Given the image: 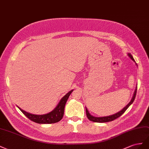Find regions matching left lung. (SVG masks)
<instances>
[{"label":"left lung","mask_w":149,"mask_h":149,"mask_svg":"<svg viewBox=\"0 0 149 149\" xmlns=\"http://www.w3.org/2000/svg\"><path fill=\"white\" fill-rule=\"evenodd\" d=\"M128 56L134 62H135V60L134 59L132 56L130 54V53H128ZM136 65L137 66V63H135ZM137 87H136L135 88V90L134 91V95H133V97L132 98L130 102L127 104L125 107L124 108H123L122 110H121L120 111H119L118 112L115 113V114H113V115H111V116H105V117H94L92 116V115L89 113L88 110H87V109L86 107V115H87V118H88L89 120H90L91 121H92V122H99V123H104V122H110V121H112V120H114L115 119H116V118H117L118 117H119L120 116H122V115L124 113L125 110L129 108V106L132 104L134 102V101L135 100V95H136V93H137Z\"/></svg>","instance_id":"left-lung-1"}]
</instances>
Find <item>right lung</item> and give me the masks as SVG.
<instances>
[{"mask_svg": "<svg viewBox=\"0 0 149 149\" xmlns=\"http://www.w3.org/2000/svg\"><path fill=\"white\" fill-rule=\"evenodd\" d=\"M74 90L69 91L67 93L63 96L61 100L59 102L58 105L56 106L52 111L49 113L43 115H36L27 112H25L22 109H21L17 106V107L20 110L25 116L32 121L38 123V124H54L60 121L63 116L64 113V108L67 101L69 98L70 93Z\"/></svg>", "mask_w": 149, "mask_h": 149, "instance_id": "1", "label": "right lung"}]
</instances>
